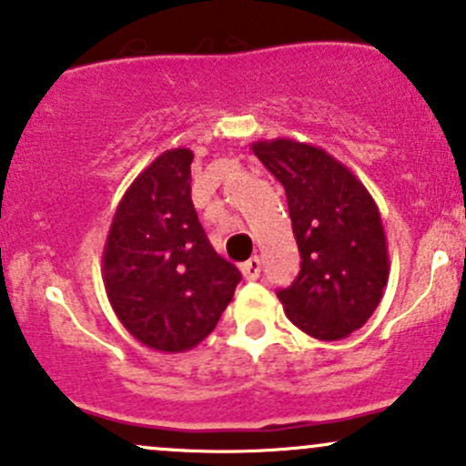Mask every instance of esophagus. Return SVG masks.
Returning a JSON list of instances; mask_svg holds the SVG:
<instances>
[{
	"instance_id": "esophagus-1",
	"label": "esophagus",
	"mask_w": 466,
	"mask_h": 466,
	"mask_svg": "<svg viewBox=\"0 0 466 466\" xmlns=\"http://www.w3.org/2000/svg\"><path fill=\"white\" fill-rule=\"evenodd\" d=\"M241 272L246 279H258V274H261V258L258 257L248 258L246 263H241Z\"/></svg>"
}]
</instances>
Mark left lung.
Returning a JSON list of instances; mask_svg holds the SVG:
<instances>
[{"label":"left lung","mask_w":466,"mask_h":466,"mask_svg":"<svg viewBox=\"0 0 466 466\" xmlns=\"http://www.w3.org/2000/svg\"><path fill=\"white\" fill-rule=\"evenodd\" d=\"M249 149L283 185L301 270L277 292L288 319L321 341L360 330L384 297L389 246L373 196L344 163L295 138Z\"/></svg>","instance_id":"left-lung-1"}]
</instances>
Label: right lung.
<instances>
[{"label":"right lung","instance_id":"1","mask_svg":"<svg viewBox=\"0 0 466 466\" xmlns=\"http://www.w3.org/2000/svg\"><path fill=\"white\" fill-rule=\"evenodd\" d=\"M192 149L149 163L117 203L102 281L122 326L149 349L198 346L232 301L241 272L209 246L192 203Z\"/></svg>","mask_w":466,"mask_h":466}]
</instances>
